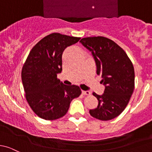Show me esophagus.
<instances>
[{
	"label": "esophagus",
	"mask_w": 152,
	"mask_h": 152,
	"mask_svg": "<svg viewBox=\"0 0 152 152\" xmlns=\"http://www.w3.org/2000/svg\"><path fill=\"white\" fill-rule=\"evenodd\" d=\"M82 94L84 95H90L91 92L89 91H82Z\"/></svg>",
	"instance_id": "esophagus-1"
}]
</instances>
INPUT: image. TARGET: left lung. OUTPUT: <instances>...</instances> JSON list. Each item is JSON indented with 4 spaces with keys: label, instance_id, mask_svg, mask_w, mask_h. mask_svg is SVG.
Here are the masks:
<instances>
[{
    "label": "left lung",
    "instance_id": "8db88e82",
    "mask_svg": "<svg viewBox=\"0 0 152 152\" xmlns=\"http://www.w3.org/2000/svg\"><path fill=\"white\" fill-rule=\"evenodd\" d=\"M92 53L96 74L105 86L104 94L93 95L98 99L96 108L89 110L94 118L108 121L119 115L129 102L134 88V70L125 51L104 37L83 38L80 41Z\"/></svg>",
    "mask_w": 152,
    "mask_h": 152
}]
</instances>
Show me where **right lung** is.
Wrapping results in <instances>:
<instances>
[{
    "label": "right lung",
    "mask_w": 152,
    "mask_h": 152,
    "mask_svg": "<svg viewBox=\"0 0 152 152\" xmlns=\"http://www.w3.org/2000/svg\"><path fill=\"white\" fill-rule=\"evenodd\" d=\"M80 37L53 33L42 39L30 51L22 69L26 98L33 111L45 120L66 115L72 100L81 94L79 86H66L58 79L62 71V55Z\"/></svg>",
    "instance_id": "add662e5"
}]
</instances>
